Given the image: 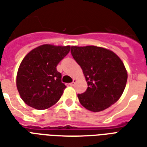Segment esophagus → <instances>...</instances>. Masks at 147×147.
<instances>
[{"label":"esophagus","mask_w":147,"mask_h":147,"mask_svg":"<svg viewBox=\"0 0 147 147\" xmlns=\"http://www.w3.org/2000/svg\"><path fill=\"white\" fill-rule=\"evenodd\" d=\"M76 80H75V79H74V80H73V82H72V83H69V85H70L71 86H73L74 85L76 84Z\"/></svg>","instance_id":"34e87169"}]
</instances>
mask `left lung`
Listing matches in <instances>:
<instances>
[{"mask_svg":"<svg viewBox=\"0 0 147 147\" xmlns=\"http://www.w3.org/2000/svg\"><path fill=\"white\" fill-rule=\"evenodd\" d=\"M73 58L83 69L87 89L78 94L80 104L91 112L106 109L120 99L126 86L127 72L114 52L95 45L71 46Z\"/></svg>","mask_w":147,"mask_h":147,"instance_id":"obj_1","label":"left lung"}]
</instances>
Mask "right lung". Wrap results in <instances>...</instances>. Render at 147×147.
Returning a JSON list of instances; mask_svg holds the SVG:
<instances>
[{
	"label": "right lung",
	"instance_id": "add662e5",
	"mask_svg": "<svg viewBox=\"0 0 147 147\" xmlns=\"http://www.w3.org/2000/svg\"><path fill=\"white\" fill-rule=\"evenodd\" d=\"M70 45H39L23 59L16 75V87L27 105L46 109L61 98L66 86L57 70L59 62L70 51Z\"/></svg>",
	"mask_w": 147,
	"mask_h": 147
}]
</instances>
